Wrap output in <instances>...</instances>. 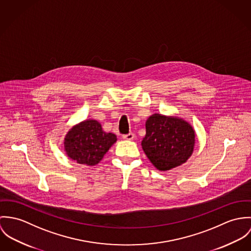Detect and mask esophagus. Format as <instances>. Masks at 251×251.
<instances>
[{"label": "esophagus", "mask_w": 251, "mask_h": 251, "mask_svg": "<svg viewBox=\"0 0 251 251\" xmlns=\"http://www.w3.org/2000/svg\"><path fill=\"white\" fill-rule=\"evenodd\" d=\"M135 138V134L134 133H129L127 135H123V139H127V140H132Z\"/></svg>", "instance_id": "1"}]
</instances>
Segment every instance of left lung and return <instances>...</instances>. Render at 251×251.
Returning a JSON list of instances; mask_svg holds the SVG:
<instances>
[{
  "label": "left lung",
  "mask_w": 251,
  "mask_h": 251,
  "mask_svg": "<svg viewBox=\"0 0 251 251\" xmlns=\"http://www.w3.org/2000/svg\"><path fill=\"white\" fill-rule=\"evenodd\" d=\"M141 146L159 170L178 167L191 157L195 146V131L183 119L155 113L146 123Z\"/></svg>",
  "instance_id": "left-lung-1"
}]
</instances>
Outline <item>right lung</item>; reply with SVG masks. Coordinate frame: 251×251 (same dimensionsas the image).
Instances as JSON below:
<instances>
[{"label": "right lung", "mask_w": 251, "mask_h": 251, "mask_svg": "<svg viewBox=\"0 0 251 251\" xmlns=\"http://www.w3.org/2000/svg\"><path fill=\"white\" fill-rule=\"evenodd\" d=\"M116 141V136L102 130L96 120H85L67 133L64 141L66 154L78 164L95 166Z\"/></svg>", "instance_id": "obj_1"}]
</instances>
